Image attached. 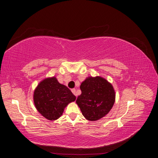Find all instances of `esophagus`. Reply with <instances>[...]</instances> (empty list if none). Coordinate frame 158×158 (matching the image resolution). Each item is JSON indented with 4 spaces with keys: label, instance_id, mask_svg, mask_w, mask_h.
Wrapping results in <instances>:
<instances>
[{
    "label": "esophagus",
    "instance_id": "1",
    "mask_svg": "<svg viewBox=\"0 0 158 158\" xmlns=\"http://www.w3.org/2000/svg\"><path fill=\"white\" fill-rule=\"evenodd\" d=\"M71 91H72V92H73V93L74 94V95H75L76 96V89H71Z\"/></svg>",
    "mask_w": 158,
    "mask_h": 158
}]
</instances>
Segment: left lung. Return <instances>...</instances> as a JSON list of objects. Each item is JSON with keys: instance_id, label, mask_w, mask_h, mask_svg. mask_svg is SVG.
Masks as SVG:
<instances>
[{"instance_id": "obj_1", "label": "left lung", "mask_w": 158, "mask_h": 158, "mask_svg": "<svg viewBox=\"0 0 158 158\" xmlns=\"http://www.w3.org/2000/svg\"><path fill=\"white\" fill-rule=\"evenodd\" d=\"M80 88L82 94L76 102L85 118L96 121L107 115L115 102L113 85L102 76H88Z\"/></svg>"}]
</instances>
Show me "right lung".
<instances>
[{
    "instance_id": "right-lung-1",
    "label": "right lung",
    "mask_w": 158,
    "mask_h": 158,
    "mask_svg": "<svg viewBox=\"0 0 158 158\" xmlns=\"http://www.w3.org/2000/svg\"><path fill=\"white\" fill-rule=\"evenodd\" d=\"M33 102L37 111L49 121L63 114L64 108L76 100V96L55 76L41 80L33 92Z\"/></svg>"
}]
</instances>
